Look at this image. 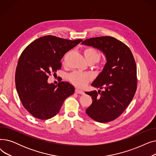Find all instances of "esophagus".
Listing matches in <instances>:
<instances>
[{
    "label": "esophagus",
    "instance_id": "obj_1",
    "mask_svg": "<svg viewBox=\"0 0 156 156\" xmlns=\"http://www.w3.org/2000/svg\"><path fill=\"white\" fill-rule=\"evenodd\" d=\"M75 92L78 94H84V92L82 90H80L79 88L75 89Z\"/></svg>",
    "mask_w": 156,
    "mask_h": 156
}]
</instances>
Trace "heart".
Listing matches in <instances>:
<instances>
[{
    "label": "heart",
    "mask_w": 156,
    "mask_h": 156,
    "mask_svg": "<svg viewBox=\"0 0 156 156\" xmlns=\"http://www.w3.org/2000/svg\"><path fill=\"white\" fill-rule=\"evenodd\" d=\"M83 54L85 58L88 62H92L95 63L99 61L101 57L100 52L94 47H87L85 48ZM68 79L75 86L80 88H83L90 81L92 76L90 74L88 73L74 71L69 74Z\"/></svg>",
    "instance_id": "b5f03b06"
}]
</instances>
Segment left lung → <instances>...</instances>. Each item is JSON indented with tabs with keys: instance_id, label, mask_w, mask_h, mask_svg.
<instances>
[{
	"instance_id": "8db88e82",
	"label": "left lung",
	"mask_w": 156,
	"mask_h": 156,
	"mask_svg": "<svg viewBox=\"0 0 156 156\" xmlns=\"http://www.w3.org/2000/svg\"><path fill=\"white\" fill-rule=\"evenodd\" d=\"M81 44L101 51L107 61L91 84L104 90L85 92L93 101L86 113L97 122L111 121L121 115L135 95L137 80L133 55L127 45L112 37L86 39Z\"/></svg>"
}]
</instances>
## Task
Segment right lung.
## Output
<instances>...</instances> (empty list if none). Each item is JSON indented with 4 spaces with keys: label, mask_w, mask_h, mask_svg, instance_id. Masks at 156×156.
Returning <instances> with one entry per match:
<instances>
[{
    "label": "right lung",
    "mask_w": 156,
    "mask_h": 156,
    "mask_svg": "<svg viewBox=\"0 0 156 156\" xmlns=\"http://www.w3.org/2000/svg\"><path fill=\"white\" fill-rule=\"evenodd\" d=\"M83 40H70L52 35L40 37L22 52L15 74L16 88L23 105L32 116L47 119L55 116L75 87L66 81L48 83L51 73L61 68L64 55Z\"/></svg>",
    "instance_id": "1"
}]
</instances>
